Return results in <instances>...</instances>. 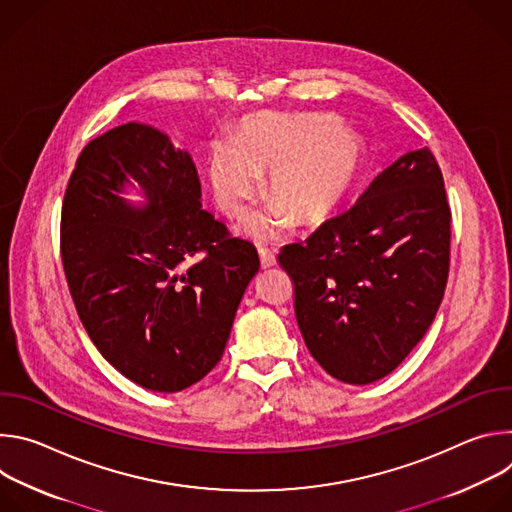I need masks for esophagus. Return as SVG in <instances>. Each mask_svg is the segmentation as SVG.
<instances>
[{
	"mask_svg": "<svg viewBox=\"0 0 512 512\" xmlns=\"http://www.w3.org/2000/svg\"><path fill=\"white\" fill-rule=\"evenodd\" d=\"M259 261H261L263 269H269V267H273L277 263L275 255L271 251H267V249H259Z\"/></svg>",
	"mask_w": 512,
	"mask_h": 512,
	"instance_id": "obj_1",
	"label": "esophagus"
}]
</instances>
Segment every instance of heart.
Masks as SVG:
<instances>
[{
	"label": "heart",
	"instance_id": "b5f03b06",
	"mask_svg": "<svg viewBox=\"0 0 512 512\" xmlns=\"http://www.w3.org/2000/svg\"><path fill=\"white\" fill-rule=\"evenodd\" d=\"M354 135L326 115L261 113L247 119L235 141L214 145L208 176L214 200L227 216H241L269 169L273 198L255 212L245 233L271 243L296 225L318 223L338 204L358 168Z\"/></svg>",
	"mask_w": 512,
	"mask_h": 512
}]
</instances>
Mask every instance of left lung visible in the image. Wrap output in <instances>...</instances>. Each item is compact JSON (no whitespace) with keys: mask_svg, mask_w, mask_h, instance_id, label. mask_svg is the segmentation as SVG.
I'll return each instance as SVG.
<instances>
[{"mask_svg":"<svg viewBox=\"0 0 512 512\" xmlns=\"http://www.w3.org/2000/svg\"><path fill=\"white\" fill-rule=\"evenodd\" d=\"M450 221L442 170L421 148L385 168L306 243L281 249L300 332L328 375L375 383L425 336L448 283Z\"/></svg>","mask_w":512,"mask_h":512,"instance_id":"1","label":"left lung"}]
</instances>
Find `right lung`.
Returning a JSON list of instances; mask_svg holds the SVG:
<instances>
[{
    "label": "right lung",
    "mask_w": 512,
    "mask_h": 512,
    "mask_svg": "<svg viewBox=\"0 0 512 512\" xmlns=\"http://www.w3.org/2000/svg\"><path fill=\"white\" fill-rule=\"evenodd\" d=\"M135 185L139 205L122 196ZM200 198L192 156L135 121L87 143L64 192L60 255L79 318L107 362L156 393L216 367L259 271L257 249Z\"/></svg>",
    "instance_id": "add662e5"
}]
</instances>
